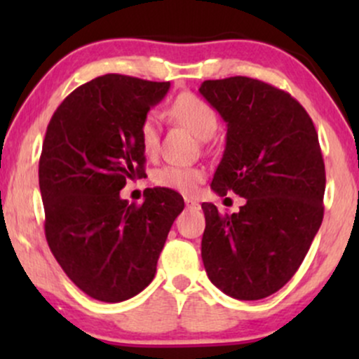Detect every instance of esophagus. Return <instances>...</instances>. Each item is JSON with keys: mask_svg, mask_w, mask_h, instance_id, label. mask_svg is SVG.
I'll use <instances>...</instances> for the list:
<instances>
[{"mask_svg": "<svg viewBox=\"0 0 359 359\" xmlns=\"http://www.w3.org/2000/svg\"><path fill=\"white\" fill-rule=\"evenodd\" d=\"M185 208H187L189 211H197V209H201V205L194 199H185Z\"/></svg>", "mask_w": 359, "mask_h": 359, "instance_id": "obj_1", "label": "esophagus"}]
</instances>
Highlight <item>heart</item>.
Wrapping results in <instances>:
<instances>
[{"mask_svg": "<svg viewBox=\"0 0 359 359\" xmlns=\"http://www.w3.org/2000/svg\"><path fill=\"white\" fill-rule=\"evenodd\" d=\"M170 114L175 121L192 131L199 140H209L217 130V114L211 104L192 93H182L170 104ZM140 143L147 154H154L158 147V119L155 114H147L138 130ZM154 180L162 187L182 194H194L204 180V172L199 168L177 165L162 167L155 172Z\"/></svg>", "mask_w": 359, "mask_h": 359, "instance_id": "obj_1", "label": "heart"}]
</instances>
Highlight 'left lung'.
<instances>
[{"instance_id": "obj_1", "label": "left lung", "mask_w": 359, "mask_h": 359, "mask_svg": "<svg viewBox=\"0 0 359 359\" xmlns=\"http://www.w3.org/2000/svg\"><path fill=\"white\" fill-rule=\"evenodd\" d=\"M199 93L228 126L211 189L246 199L233 214L203 204L204 269L229 297L265 299L294 277L323 222L317 131L299 101L258 79L204 81Z\"/></svg>"}]
</instances>
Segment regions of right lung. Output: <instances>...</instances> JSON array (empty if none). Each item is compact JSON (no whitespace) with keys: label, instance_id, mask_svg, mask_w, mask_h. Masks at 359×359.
I'll list each match as a JSON object with an SVG mask.
<instances>
[{"label":"right lung","instance_id":"obj_1","mask_svg":"<svg viewBox=\"0 0 359 359\" xmlns=\"http://www.w3.org/2000/svg\"><path fill=\"white\" fill-rule=\"evenodd\" d=\"M170 82L106 74L72 90L47 126L39 163L45 236L62 270L89 297L123 302L155 277L184 199L145 191L142 205L119 191L145 175L140 125Z\"/></svg>","mask_w":359,"mask_h":359}]
</instances>
